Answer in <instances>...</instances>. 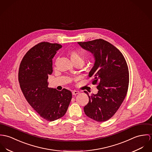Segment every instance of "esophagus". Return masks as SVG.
<instances>
[{"mask_svg": "<svg viewBox=\"0 0 152 152\" xmlns=\"http://www.w3.org/2000/svg\"><path fill=\"white\" fill-rule=\"evenodd\" d=\"M80 92L79 91H76V90H73V91H72V94L73 95H74V96H76V95H77V94H79Z\"/></svg>", "mask_w": 152, "mask_h": 152, "instance_id": "obj_1", "label": "esophagus"}]
</instances>
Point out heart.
Masks as SVG:
<instances>
[{"label":"heart","instance_id":"obj_1","mask_svg":"<svg viewBox=\"0 0 152 152\" xmlns=\"http://www.w3.org/2000/svg\"><path fill=\"white\" fill-rule=\"evenodd\" d=\"M69 56L71 61L74 65L76 64H81L83 65L84 64V55L81 52L78 51H69Z\"/></svg>","mask_w":152,"mask_h":152}]
</instances>
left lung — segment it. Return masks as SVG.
<instances>
[{"mask_svg":"<svg viewBox=\"0 0 152 152\" xmlns=\"http://www.w3.org/2000/svg\"><path fill=\"white\" fill-rule=\"evenodd\" d=\"M78 44L93 54L94 63L88 76L93 78V84H99L96 94L89 96L84 91L89 98L84 113L96 121H106L117 111L126 95L129 84L126 62L115 47L104 39Z\"/></svg>","mask_w":152,"mask_h":152,"instance_id":"8db88e82","label":"left lung"}]
</instances>
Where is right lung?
I'll use <instances>...</instances> for the list:
<instances>
[{"label":"right lung","instance_id":"obj_1","mask_svg":"<svg viewBox=\"0 0 152 152\" xmlns=\"http://www.w3.org/2000/svg\"><path fill=\"white\" fill-rule=\"evenodd\" d=\"M61 47L45 42L35 45L23 57L18 70V81L26 99L42 118L50 121L62 117L72 99L70 90L48 87L52 59Z\"/></svg>","mask_w":152,"mask_h":152}]
</instances>
